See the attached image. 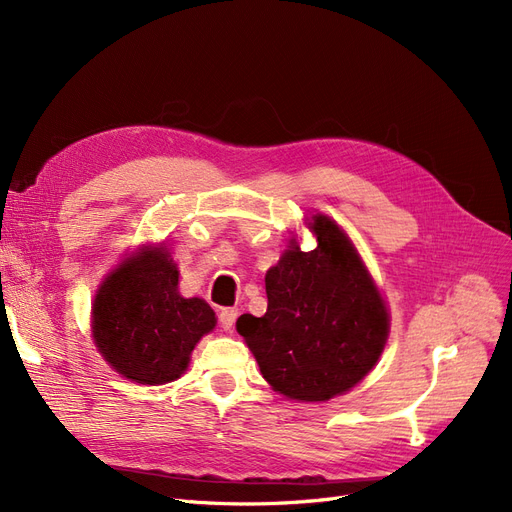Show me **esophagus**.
Masks as SVG:
<instances>
[{
    "mask_svg": "<svg viewBox=\"0 0 512 512\" xmlns=\"http://www.w3.org/2000/svg\"><path fill=\"white\" fill-rule=\"evenodd\" d=\"M236 318H238V308H221L219 312V325L225 331H232L236 325Z\"/></svg>",
    "mask_w": 512,
    "mask_h": 512,
    "instance_id": "34e87169",
    "label": "esophagus"
}]
</instances>
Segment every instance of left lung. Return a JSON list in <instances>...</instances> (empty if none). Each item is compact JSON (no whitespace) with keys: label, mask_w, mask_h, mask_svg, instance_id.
Returning a JSON list of instances; mask_svg holds the SVG:
<instances>
[{"label":"left lung","mask_w":512,"mask_h":512,"mask_svg":"<svg viewBox=\"0 0 512 512\" xmlns=\"http://www.w3.org/2000/svg\"><path fill=\"white\" fill-rule=\"evenodd\" d=\"M318 244L291 249L266 274L268 312L242 314L238 333L261 375L297 401H329L373 369L388 337V312L361 257L325 215L310 223Z\"/></svg>","instance_id":"8db88e82"}]
</instances>
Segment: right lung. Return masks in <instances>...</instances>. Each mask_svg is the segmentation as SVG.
Listing matches in <instances>:
<instances>
[{
  "label": "right lung",
  "mask_w": 512,
  "mask_h": 512,
  "mask_svg": "<svg viewBox=\"0 0 512 512\" xmlns=\"http://www.w3.org/2000/svg\"><path fill=\"white\" fill-rule=\"evenodd\" d=\"M177 285L173 259L151 249L126 259L94 299V344L132 382L156 386L177 380L198 339L215 327L211 306L181 297Z\"/></svg>",
  "instance_id": "obj_1"
}]
</instances>
